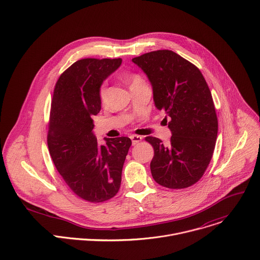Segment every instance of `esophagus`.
I'll use <instances>...</instances> for the list:
<instances>
[{"label": "esophagus", "instance_id": "34e87169", "mask_svg": "<svg viewBox=\"0 0 260 260\" xmlns=\"http://www.w3.org/2000/svg\"><path fill=\"white\" fill-rule=\"evenodd\" d=\"M130 138H131V140H132V144H133V145L137 144L138 142H140V141L142 140V137H141V136H138V135H131Z\"/></svg>", "mask_w": 260, "mask_h": 260}]
</instances>
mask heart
Here are the masks:
<instances>
[{"instance_id":"heart-1","label":"heart","mask_w":260,"mask_h":260,"mask_svg":"<svg viewBox=\"0 0 260 260\" xmlns=\"http://www.w3.org/2000/svg\"><path fill=\"white\" fill-rule=\"evenodd\" d=\"M131 80V85L132 84H136V83H139V82H142L143 80L139 77V76H131L130 78ZM106 92H107V88H106V85L103 84L100 88V99L102 102H104L106 100Z\"/></svg>"}]
</instances>
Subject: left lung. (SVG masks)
Instances as JSON below:
<instances>
[{
  "mask_svg": "<svg viewBox=\"0 0 260 260\" xmlns=\"http://www.w3.org/2000/svg\"><path fill=\"white\" fill-rule=\"evenodd\" d=\"M146 74L154 106L166 113L172 132L169 144L147 136L154 155L152 178L171 189L187 188L204 174L217 136V118L208 85L200 70L169 50L150 52L132 59Z\"/></svg>",
  "mask_w": 260,
  "mask_h": 260,
  "instance_id": "left-lung-1",
  "label": "left lung"
}]
</instances>
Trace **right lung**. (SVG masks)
<instances>
[{
    "mask_svg": "<svg viewBox=\"0 0 260 260\" xmlns=\"http://www.w3.org/2000/svg\"><path fill=\"white\" fill-rule=\"evenodd\" d=\"M122 64V59H82L58 79L51 108L48 145L54 165L69 188L89 202L114 197L121 186L122 169L132 144L128 137L93 134L92 117L102 109L100 88Z\"/></svg>",
    "mask_w": 260,
    "mask_h": 260,
    "instance_id": "obj_1",
    "label": "right lung"
}]
</instances>
